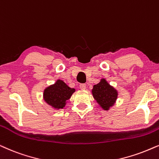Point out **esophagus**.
<instances>
[{
    "label": "esophagus",
    "instance_id": "34e87169",
    "mask_svg": "<svg viewBox=\"0 0 159 159\" xmlns=\"http://www.w3.org/2000/svg\"><path fill=\"white\" fill-rule=\"evenodd\" d=\"M80 88L81 90H84L86 88V84H84V83L80 84Z\"/></svg>",
    "mask_w": 159,
    "mask_h": 159
}]
</instances>
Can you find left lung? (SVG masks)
Returning <instances> with one entry per match:
<instances>
[{
	"mask_svg": "<svg viewBox=\"0 0 159 159\" xmlns=\"http://www.w3.org/2000/svg\"><path fill=\"white\" fill-rule=\"evenodd\" d=\"M92 93L93 98L105 110H108L114 104L117 97V90L111 87L104 79L93 86Z\"/></svg>",
	"mask_w": 159,
	"mask_h": 159,
	"instance_id": "8db88e82",
	"label": "left lung"
}]
</instances>
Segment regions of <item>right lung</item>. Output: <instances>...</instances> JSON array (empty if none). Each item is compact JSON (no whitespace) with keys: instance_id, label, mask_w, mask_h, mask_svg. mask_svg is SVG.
Here are the masks:
<instances>
[{"instance_id":"1","label":"right lung","mask_w":159,"mask_h":159,"mask_svg":"<svg viewBox=\"0 0 159 159\" xmlns=\"http://www.w3.org/2000/svg\"><path fill=\"white\" fill-rule=\"evenodd\" d=\"M75 91L74 88H69L64 82L58 80L44 90V98L47 104L54 108L62 109Z\"/></svg>"}]
</instances>
